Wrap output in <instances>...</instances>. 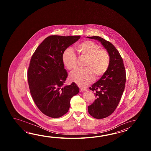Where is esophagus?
<instances>
[{
  "mask_svg": "<svg viewBox=\"0 0 151 151\" xmlns=\"http://www.w3.org/2000/svg\"><path fill=\"white\" fill-rule=\"evenodd\" d=\"M86 89H83V88H80V92H84V91H86Z\"/></svg>",
  "mask_w": 151,
  "mask_h": 151,
  "instance_id": "esophagus-1",
  "label": "esophagus"
}]
</instances>
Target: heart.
<instances>
[{
  "instance_id": "1",
  "label": "heart",
  "mask_w": 151,
  "mask_h": 151,
  "mask_svg": "<svg viewBox=\"0 0 151 151\" xmlns=\"http://www.w3.org/2000/svg\"><path fill=\"white\" fill-rule=\"evenodd\" d=\"M100 48L99 45L89 40L81 42L77 45L76 49L79 55L86 59L85 69L77 70L71 74L72 81L84 87L93 81L94 76L98 79L105 74L109 68L110 58L108 52ZM62 60L65 66L71 72L77 68V57L71 48L64 52Z\"/></svg>"
}]
</instances>
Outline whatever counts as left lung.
<instances>
[{
  "instance_id": "1",
  "label": "left lung",
  "mask_w": 151,
  "mask_h": 151,
  "mask_svg": "<svg viewBox=\"0 0 151 151\" xmlns=\"http://www.w3.org/2000/svg\"><path fill=\"white\" fill-rule=\"evenodd\" d=\"M87 38L100 42L110 58L107 72L90 87V90L96 92V99L88 107V113L96 119H103L112 114L120 101L125 86V68L122 57L112 43L99 36Z\"/></svg>"
}]
</instances>
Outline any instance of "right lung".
I'll list each match as a JSON object with an SVG mask.
<instances>
[{
  "instance_id": "add662e5",
  "label": "right lung",
  "mask_w": 151,
  "mask_h": 151,
  "mask_svg": "<svg viewBox=\"0 0 151 151\" xmlns=\"http://www.w3.org/2000/svg\"><path fill=\"white\" fill-rule=\"evenodd\" d=\"M80 38V35H50L32 55L27 71L30 93L36 106L49 117L57 118L65 114L71 98L79 93L74 83L64 86L68 74L62 56Z\"/></svg>"
}]
</instances>
